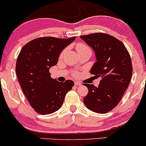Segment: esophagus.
Masks as SVG:
<instances>
[{
  "mask_svg": "<svg viewBox=\"0 0 146 146\" xmlns=\"http://www.w3.org/2000/svg\"><path fill=\"white\" fill-rule=\"evenodd\" d=\"M81 85H82V83H81V82H75V86H81Z\"/></svg>",
  "mask_w": 146,
  "mask_h": 146,
  "instance_id": "34e87169",
  "label": "esophagus"
}]
</instances>
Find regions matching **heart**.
I'll list each match as a JSON object with an SVG mask.
<instances>
[{
	"mask_svg": "<svg viewBox=\"0 0 146 146\" xmlns=\"http://www.w3.org/2000/svg\"><path fill=\"white\" fill-rule=\"evenodd\" d=\"M76 50L78 53L79 52H83V51H86V50L90 51L91 52L90 49L89 48L87 45H86L85 44H84V43H78V44L76 45ZM64 52H65V50H64L62 53H61V56H62L63 54H64ZM77 75H78V73H77V72H74V73H73V75H74V76H77Z\"/></svg>",
	"mask_w": 146,
	"mask_h": 146,
	"instance_id": "heart-1",
	"label": "heart"
}]
</instances>
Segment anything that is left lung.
Segmentation results:
<instances>
[{"label": "left lung", "instance_id": "left-lung-1", "mask_svg": "<svg viewBox=\"0 0 146 146\" xmlns=\"http://www.w3.org/2000/svg\"><path fill=\"white\" fill-rule=\"evenodd\" d=\"M80 38L95 53L96 62L90 73L101 78L98 87L84 84L88 89L84 103L91 111L108 113L117 106L129 86L133 73L131 56L123 43L111 35L97 33Z\"/></svg>", "mask_w": 146, "mask_h": 146}]
</instances>
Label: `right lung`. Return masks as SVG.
I'll return each instance as SVG.
<instances>
[{
    "mask_svg": "<svg viewBox=\"0 0 146 146\" xmlns=\"http://www.w3.org/2000/svg\"><path fill=\"white\" fill-rule=\"evenodd\" d=\"M44 36L24 45L17 57L15 71L24 95L38 113H54L62 106L64 97L74 86L72 80L59 82L51 78L63 49L75 39Z\"/></svg>",
    "mask_w": 146,
    "mask_h": 146,
    "instance_id": "add662e5",
    "label": "right lung"
}]
</instances>
